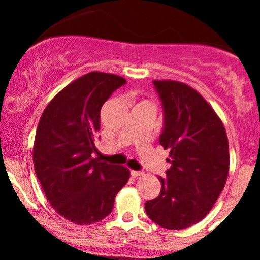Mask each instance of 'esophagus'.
<instances>
[{
	"mask_svg": "<svg viewBox=\"0 0 260 260\" xmlns=\"http://www.w3.org/2000/svg\"><path fill=\"white\" fill-rule=\"evenodd\" d=\"M144 174H143L142 171H134V170H132V171H131V176H132V177H139V176H143Z\"/></svg>",
	"mask_w": 260,
	"mask_h": 260,
	"instance_id": "1",
	"label": "esophagus"
}]
</instances>
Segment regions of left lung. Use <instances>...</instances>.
Wrapping results in <instances>:
<instances>
[{
    "mask_svg": "<svg viewBox=\"0 0 260 260\" xmlns=\"http://www.w3.org/2000/svg\"><path fill=\"white\" fill-rule=\"evenodd\" d=\"M162 104L159 142L170 150L171 168L159 177L161 192L145 211L164 229L182 230L204 219L225 187L229 140L214 109L198 91L176 80H154Z\"/></svg>",
    "mask_w": 260,
    "mask_h": 260,
    "instance_id": "1",
    "label": "left lung"
}]
</instances>
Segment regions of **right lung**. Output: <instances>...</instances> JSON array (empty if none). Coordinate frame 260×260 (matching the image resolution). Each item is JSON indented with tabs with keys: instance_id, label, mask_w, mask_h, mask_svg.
<instances>
[{
	"instance_id": "1",
	"label": "right lung",
	"mask_w": 260,
	"mask_h": 260,
	"mask_svg": "<svg viewBox=\"0 0 260 260\" xmlns=\"http://www.w3.org/2000/svg\"><path fill=\"white\" fill-rule=\"evenodd\" d=\"M126 79L90 72L56 95L44 110L35 134L32 161L47 201L66 220L98 222L111 213L129 170L92 157L100 110Z\"/></svg>"
}]
</instances>
